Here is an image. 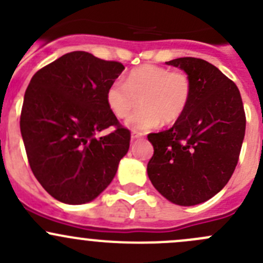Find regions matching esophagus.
<instances>
[{
    "instance_id": "1",
    "label": "esophagus",
    "mask_w": 263,
    "mask_h": 263,
    "mask_svg": "<svg viewBox=\"0 0 263 263\" xmlns=\"http://www.w3.org/2000/svg\"><path fill=\"white\" fill-rule=\"evenodd\" d=\"M142 132H139V131H135V129H132L131 132V139L132 140H136V139H140V137H142Z\"/></svg>"
}]
</instances>
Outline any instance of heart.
Returning <instances> with one entry per match:
<instances>
[{
	"instance_id": "1",
	"label": "heart",
	"mask_w": 263,
	"mask_h": 263,
	"mask_svg": "<svg viewBox=\"0 0 263 263\" xmlns=\"http://www.w3.org/2000/svg\"><path fill=\"white\" fill-rule=\"evenodd\" d=\"M192 81L184 71H171L155 65L134 68L126 82L116 80L107 91V103L117 118L126 119L132 110L142 105L127 121L131 128L145 129L174 123L184 115L192 98Z\"/></svg>"
}]
</instances>
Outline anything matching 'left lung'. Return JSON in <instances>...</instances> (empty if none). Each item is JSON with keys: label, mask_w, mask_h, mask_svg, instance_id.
<instances>
[{"label": "left lung", "mask_w": 263, "mask_h": 263, "mask_svg": "<svg viewBox=\"0 0 263 263\" xmlns=\"http://www.w3.org/2000/svg\"><path fill=\"white\" fill-rule=\"evenodd\" d=\"M188 73L192 98L173 127L148 134L154 155L147 174L173 203L205 202L229 182L239 160L246 113L239 89L208 61L182 57L166 62Z\"/></svg>", "instance_id": "left-lung-1"}]
</instances>
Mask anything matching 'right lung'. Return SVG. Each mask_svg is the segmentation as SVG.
<instances>
[{"label": "right lung", "instance_id": "1", "mask_svg": "<svg viewBox=\"0 0 263 263\" xmlns=\"http://www.w3.org/2000/svg\"><path fill=\"white\" fill-rule=\"evenodd\" d=\"M124 66L84 50L63 54L34 73L24 97L20 131L31 172L52 197L89 202L115 178L131 132L110 112L107 91ZM107 128L112 131L98 139Z\"/></svg>", "mask_w": 263, "mask_h": 263}]
</instances>
